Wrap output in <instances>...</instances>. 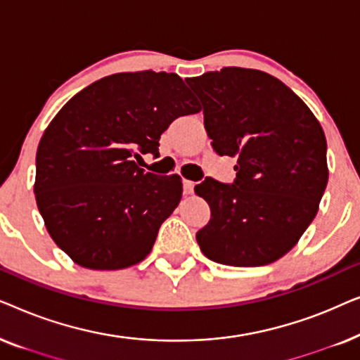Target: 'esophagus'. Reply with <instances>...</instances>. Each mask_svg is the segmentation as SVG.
<instances>
[{"label":"esophagus","mask_w":360,"mask_h":360,"mask_svg":"<svg viewBox=\"0 0 360 360\" xmlns=\"http://www.w3.org/2000/svg\"><path fill=\"white\" fill-rule=\"evenodd\" d=\"M181 185H184V195H191V193H193V188H195L193 181L184 180V181H181Z\"/></svg>","instance_id":"34e87169"}]
</instances>
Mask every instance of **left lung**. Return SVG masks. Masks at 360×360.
<instances>
[{"label":"left lung","instance_id":"obj_1","mask_svg":"<svg viewBox=\"0 0 360 360\" xmlns=\"http://www.w3.org/2000/svg\"><path fill=\"white\" fill-rule=\"evenodd\" d=\"M203 105L218 155L238 159L234 184L195 186L210 223L196 233L206 257L259 267L283 257L318 213L328 184L326 137L311 110L269 73L226 67L186 78Z\"/></svg>","mask_w":360,"mask_h":360}]
</instances>
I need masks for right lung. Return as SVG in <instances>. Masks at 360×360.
Wrapping results in <instances>:
<instances>
[{"instance_id": "1", "label": "right lung", "mask_w": 360, "mask_h": 360, "mask_svg": "<svg viewBox=\"0 0 360 360\" xmlns=\"http://www.w3.org/2000/svg\"><path fill=\"white\" fill-rule=\"evenodd\" d=\"M200 111L176 73H115L77 93L44 132L37 208L58 248L91 270L139 264L181 200L179 175L136 164L170 122Z\"/></svg>"}]
</instances>
